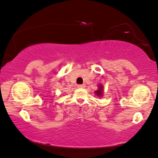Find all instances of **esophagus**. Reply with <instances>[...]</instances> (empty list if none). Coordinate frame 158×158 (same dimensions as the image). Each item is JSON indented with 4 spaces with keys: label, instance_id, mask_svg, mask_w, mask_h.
Returning <instances> with one entry per match:
<instances>
[{
    "label": "esophagus",
    "instance_id": "34e87169",
    "mask_svg": "<svg viewBox=\"0 0 158 158\" xmlns=\"http://www.w3.org/2000/svg\"><path fill=\"white\" fill-rule=\"evenodd\" d=\"M77 87H79V88H83V87H85V85L84 84L78 85H77Z\"/></svg>",
    "mask_w": 158,
    "mask_h": 158
}]
</instances>
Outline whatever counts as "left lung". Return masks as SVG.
Returning a JSON list of instances; mask_svg holds the SVG:
<instances>
[{
  "label": "left lung",
  "instance_id": "8db88e82",
  "mask_svg": "<svg viewBox=\"0 0 158 158\" xmlns=\"http://www.w3.org/2000/svg\"><path fill=\"white\" fill-rule=\"evenodd\" d=\"M102 88H103L102 85H99V89L98 90L95 91V94L97 95L101 96L102 94Z\"/></svg>",
  "mask_w": 158,
  "mask_h": 158
}]
</instances>
